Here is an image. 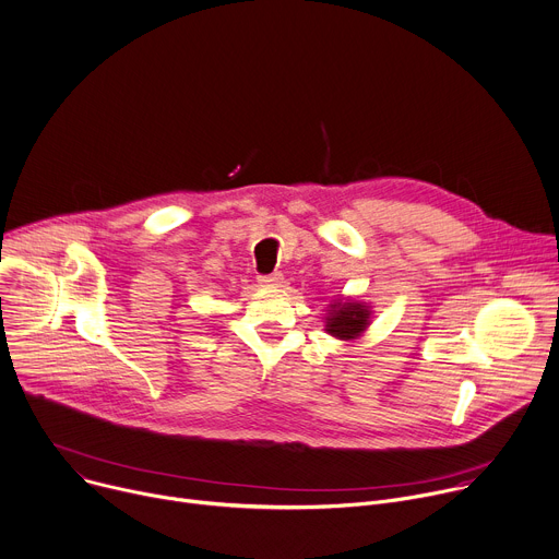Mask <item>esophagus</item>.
<instances>
[{
  "instance_id": "1",
  "label": "esophagus",
  "mask_w": 559,
  "mask_h": 559,
  "mask_svg": "<svg viewBox=\"0 0 559 559\" xmlns=\"http://www.w3.org/2000/svg\"><path fill=\"white\" fill-rule=\"evenodd\" d=\"M258 282H260L262 286H266V288H277V286H282V282H284V275H282V273L260 275V277H258Z\"/></svg>"
}]
</instances>
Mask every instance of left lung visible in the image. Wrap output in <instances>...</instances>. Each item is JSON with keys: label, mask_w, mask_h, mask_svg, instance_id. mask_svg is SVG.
Returning <instances> with one entry per match:
<instances>
[{"label": "left lung", "mask_w": 559, "mask_h": 559, "mask_svg": "<svg viewBox=\"0 0 559 559\" xmlns=\"http://www.w3.org/2000/svg\"><path fill=\"white\" fill-rule=\"evenodd\" d=\"M370 322H373V306L355 297H335L326 304L324 331L342 342L359 340Z\"/></svg>", "instance_id": "obj_1"}]
</instances>
